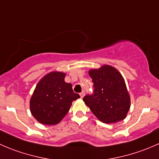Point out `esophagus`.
Returning <instances> with one entry per match:
<instances>
[{"instance_id": "esophagus-1", "label": "esophagus", "mask_w": 159, "mask_h": 159, "mask_svg": "<svg viewBox=\"0 0 159 159\" xmlns=\"http://www.w3.org/2000/svg\"><path fill=\"white\" fill-rule=\"evenodd\" d=\"M80 96H81V98H82L84 96V91H81V92L80 93Z\"/></svg>"}]
</instances>
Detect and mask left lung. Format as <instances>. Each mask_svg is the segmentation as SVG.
I'll return each mask as SVG.
<instances>
[{
  "label": "left lung",
  "instance_id": "1",
  "mask_svg": "<svg viewBox=\"0 0 159 159\" xmlns=\"http://www.w3.org/2000/svg\"><path fill=\"white\" fill-rule=\"evenodd\" d=\"M94 83L92 94L83 101L101 121L107 124L118 122L126 118L131 106L130 96L122 75L116 68L103 65L89 71Z\"/></svg>",
  "mask_w": 159,
  "mask_h": 159
}]
</instances>
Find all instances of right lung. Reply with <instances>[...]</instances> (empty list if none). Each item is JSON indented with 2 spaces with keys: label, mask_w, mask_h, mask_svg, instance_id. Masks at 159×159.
I'll return each instance as SVG.
<instances>
[{
  "label": "right lung",
  "mask_w": 159,
  "mask_h": 159,
  "mask_svg": "<svg viewBox=\"0 0 159 159\" xmlns=\"http://www.w3.org/2000/svg\"><path fill=\"white\" fill-rule=\"evenodd\" d=\"M65 78L63 72H50L36 85L30 98V110L41 124H58L68 112L72 102L80 98L73 91L71 84L65 82Z\"/></svg>",
  "instance_id": "add662e5"
}]
</instances>
